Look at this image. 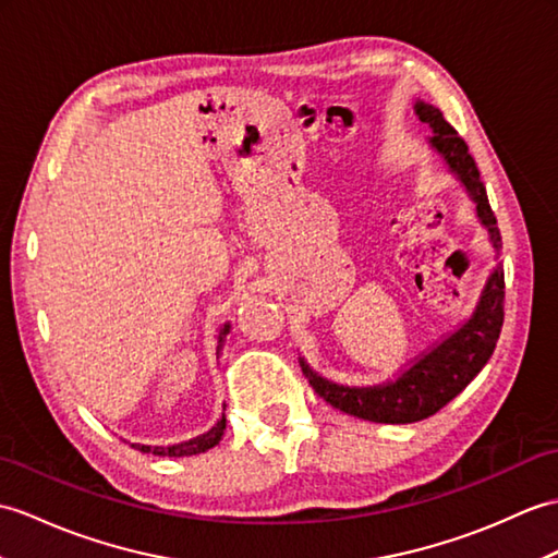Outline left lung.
<instances>
[{
  "label": "left lung",
  "mask_w": 558,
  "mask_h": 558,
  "mask_svg": "<svg viewBox=\"0 0 558 558\" xmlns=\"http://www.w3.org/2000/svg\"><path fill=\"white\" fill-rule=\"evenodd\" d=\"M416 113L423 123L433 128L430 145L442 154V159L469 190L475 202V211L489 230L495 250L501 247L495 211L489 209L487 190L481 180L475 159L469 154V145L451 128L439 109L433 104L416 101ZM504 326V268L497 266L489 276L481 302H477L471 320L454 335L437 344L433 352L421 356L399 380L380 387H344L320 378L304 361L302 371L316 395L323 397L349 416L373 423H416L433 416L449 404L465 385H469L495 352L499 332Z\"/></svg>",
  "instance_id": "8db88e82"
}]
</instances>
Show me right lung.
<instances>
[{
  "instance_id": "right-lung-1",
  "label": "right lung",
  "mask_w": 558,
  "mask_h": 558,
  "mask_svg": "<svg viewBox=\"0 0 558 558\" xmlns=\"http://www.w3.org/2000/svg\"><path fill=\"white\" fill-rule=\"evenodd\" d=\"M228 332V326L220 330L218 335V347H216V354L223 349V338ZM223 430H226V418H220L209 433H204L199 437L190 439V442H180V445H171V447H145V445H137L140 451H145V454H157V457H192V454H202V451L211 449L220 442V437H223Z\"/></svg>"
}]
</instances>
